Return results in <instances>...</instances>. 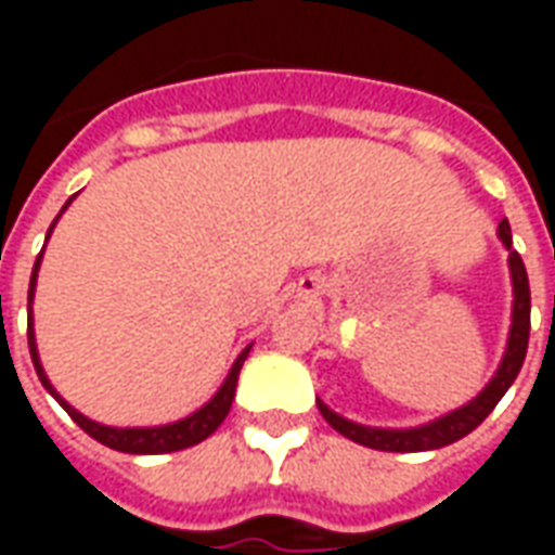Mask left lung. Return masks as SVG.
Masks as SVG:
<instances>
[{
  "label": "left lung",
  "mask_w": 555,
  "mask_h": 555,
  "mask_svg": "<svg viewBox=\"0 0 555 555\" xmlns=\"http://www.w3.org/2000/svg\"><path fill=\"white\" fill-rule=\"evenodd\" d=\"M500 241L505 243L508 249V267H512V282H514V318H512V338H508V350H505V360H502L500 372L490 380L488 389L469 401L466 408L454 410L449 416L437 418L430 425H422V428L413 430H384V428H362V425H353L348 418L336 416L333 410L324 408L318 401V410L321 416L338 430L345 434L348 440L360 442V446H369V449H377V452H428V449H442L449 442L461 440L469 430H476L485 418L490 416V410L500 404V398L508 392V386L514 384V377L520 374V365L526 360V345H529V279H526L524 258L517 255V249L512 246V225L508 219L500 222Z\"/></svg>",
  "instance_id": "8db88e82"
}]
</instances>
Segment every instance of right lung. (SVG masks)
<instances>
[{"label": "right lung", "instance_id": "obj_1", "mask_svg": "<svg viewBox=\"0 0 555 555\" xmlns=\"http://www.w3.org/2000/svg\"><path fill=\"white\" fill-rule=\"evenodd\" d=\"M67 205H70V198H67ZM65 205V207H67ZM55 225V222H53ZM50 225V231H53ZM50 231H47V237H50ZM38 267H41V255H38V261H35V270H31V282H29V302L31 294H35V279H38ZM29 353L31 362H35V372L41 377L43 389L50 392V396L67 410V416L77 422L79 428L86 430L89 437H94L103 446H109L115 452H127V454H166V452H181V449H190L195 442H202L205 437H210L214 430L222 425V418L229 416L231 401H234V389H237V374H241V365L246 360V353L249 348L243 350L237 362L231 365L229 377H225V384L219 389L217 396L207 401L205 408L195 410L193 416L181 418V422H175V425H163V428H106V425H98V422H91L82 413L67 404L65 398L55 392L50 380H47V374L41 369V360H38V348H35V333H31V309H29Z\"/></svg>", "mask_w": 555, "mask_h": 555}]
</instances>
